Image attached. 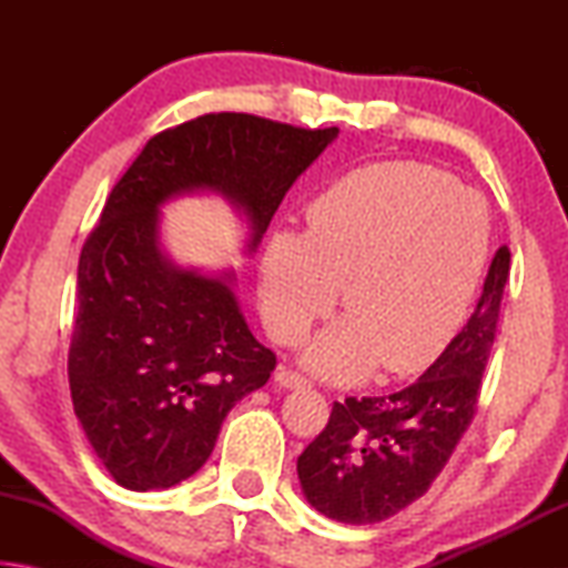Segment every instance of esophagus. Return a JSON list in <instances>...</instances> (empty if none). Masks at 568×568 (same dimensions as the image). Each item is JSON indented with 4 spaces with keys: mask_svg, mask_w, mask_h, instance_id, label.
I'll use <instances>...</instances> for the list:
<instances>
[{
    "mask_svg": "<svg viewBox=\"0 0 568 568\" xmlns=\"http://www.w3.org/2000/svg\"><path fill=\"white\" fill-rule=\"evenodd\" d=\"M275 381H277V386H283V388H305L307 381L305 376H301V373L297 371H291V368H277L275 371Z\"/></svg>",
    "mask_w": 568,
    "mask_h": 568,
    "instance_id": "1",
    "label": "esophagus"
}]
</instances>
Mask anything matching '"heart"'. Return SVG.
Listing matches in <instances>:
<instances>
[{"label":"heart","instance_id":"1","mask_svg":"<svg viewBox=\"0 0 568 568\" xmlns=\"http://www.w3.org/2000/svg\"><path fill=\"white\" fill-rule=\"evenodd\" d=\"M307 233L277 230L261 257V313L293 345L348 313L305 351L318 376L353 383L428 368L464 323L488 253L484 200L448 172L398 160L353 170L307 205Z\"/></svg>","mask_w":568,"mask_h":568}]
</instances>
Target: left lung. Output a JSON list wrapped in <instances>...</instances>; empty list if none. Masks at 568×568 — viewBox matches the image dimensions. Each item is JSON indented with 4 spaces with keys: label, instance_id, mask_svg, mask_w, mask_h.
<instances>
[{
    "label": "left lung",
    "instance_id": "1",
    "mask_svg": "<svg viewBox=\"0 0 568 568\" xmlns=\"http://www.w3.org/2000/svg\"><path fill=\"white\" fill-rule=\"evenodd\" d=\"M508 271L511 250L501 245L474 315L416 383L333 403L328 426L297 456L315 511L341 524H378L428 491L476 413Z\"/></svg>",
    "mask_w": 568,
    "mask_h": 568
}]
</instances>
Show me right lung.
<instances>
[{
	"mask_svg": "<svg viewBox=\"0 0 568 568\" xmlns=\"http://www.w3.org/2000/svg\"><path fill=\"white\" fill-rule=\"evenodd\" d=\"M338 138L245 112H213L152 138L112 187L77 267L72 406L94 454L130 491L203 468L230 408L265 386L275 353L255 341L233 273L182 271L160 247V205L225 195L255 250L293 182Z\"/></svg>",
	"mask_w": 568,
	"mask_h": 568,
	"instance_id": "1",
	"label": "right lung"
}]
</instances>
